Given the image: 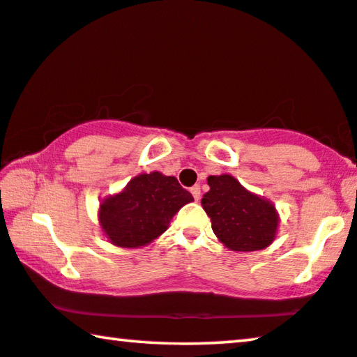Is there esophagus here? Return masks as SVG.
<instances>
[{"mask_svg":"<svg viewBox=\"0 0 357 357\" xmlns=\"http://www.w3.org/2000/svg\"><path fill=\"white\" fill-rule=\"evenodd\" d=\"M190 194L194 195L195 202H199L200 200V185H192V188H190Z\"/></svg>","mask_w":357,"mask_h":357,"instance_id":"1","label":"esophagus"}]
</instances>
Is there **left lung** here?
I'll list each match as a JSON object with an SVG mask.
<instances>
[{
  "label": "left lung",
  "mask_w": 357,
  "mask_h": 357,
  "mask_svg": "<svg viewBox=\"0 0 357 357\" xmlns=\"http://www.w3.org/2000/svg\"><path fill=\"white\" fill-rule=\"evenodd\" d=\"M208 185L202 206L210 216L213 232L227 248L255 252L274 241L279 218L271 202L248 192L229 174L210 176Z\"/></svg>",
  "instance_id": "left-lung-1"
}]
</instances>
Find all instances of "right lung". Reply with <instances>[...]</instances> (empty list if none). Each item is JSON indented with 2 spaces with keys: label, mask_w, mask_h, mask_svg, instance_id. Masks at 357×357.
<instances>
[{
  "label": "right lung",
  "mask_w": 357,
  "mask_h": 357,
  "mask_svg": "<svg viewBox=\"0 0 357 357\" xmlns=\"http://www.w3.org/2000/svg\"><path fill=\"white\" fill-rule=\"evenodd\" d=\"M192 200L174 176L158 172L139 174L123 192L100 204V227L114 245L144 247L167 231L174 213Z\"/></svg>",
  "instance_id": "obj_1"
}]
</instances>
